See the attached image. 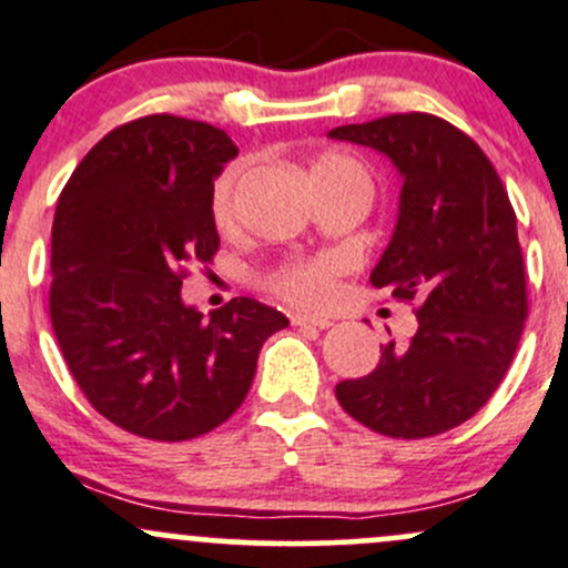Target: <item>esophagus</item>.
Here are the masks:
<instances>
[{"mask_svg":"<svg viewBox=\"0 0 568 568\" xmlns=\"http://www.w3.org/2000/svg\"><path fill=\"white\" fill-rule=\"evenodd\" d=\"M291 324L294 326H313V329H329L332 321L329 318H318V315H304V313H294L291 315Z\"/></svg>","mask_w":568,"mask_h":568,"instance_id":"1","label":"esophagus"}]
</instances>
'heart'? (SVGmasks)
Here are the masks:
<instances>
[{"label":"heart","instance_id":"obj_1","mask_svg":"<svg viewBox=\"0 0 568 568\" xmlns=\"http://www.w3.org/2000/svg\"><path fill=\"white\" fill-rule=\"evenodd\" d=\"M321 174L364 176L354 160H348L345 154L337 152L321 154V158L310 165V179ZM234 171L223 174L217 179V184H214L212 214L214 220H217V225H229L231 217H234ZM334 274H337V266H334V261L326 258L307 261V264H291L277 268L274 274H268V288H272L280 300L296 304V307H324L334 294Z\"/></svg>","mask_w":568,"mask_h":568}]
</instances>
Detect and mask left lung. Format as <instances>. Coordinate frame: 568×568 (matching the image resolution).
<instances>
[{"instance_id":"obj_1","label":"left lung","mask_w":568,"mask_h":568,"mask_svg":"<svg viewBox=\"0 0 568 568\" xmlns=\"http://www.w3.org/2000/svg\"><path fill=\"white\" fill-rule=\"evenodd\" d=\"M386 154L403 176L397 225L369 274L416 302L408 345L337 384L348 416L389 438H429L468 422L515 359L528 315L517 217L479 143L433 113H392L329 130Z\"/></svg>"}]
</instances>
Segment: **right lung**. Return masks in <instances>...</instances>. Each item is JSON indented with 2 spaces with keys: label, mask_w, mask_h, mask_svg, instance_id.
Wrapping results in <instances>:
<instances>
[{
  "label": "right lung",
  "mask_w": 568,
  "mask_h": 568,
  "mask_svg": "<svg viewBox=\"0 0 568 568\" xmlns=\"http://www.w3.org/2000/svg\"><path fill=\"white\" fill-rule=\"evenodd\" d=\"M239 149L220 128L152 113L89 149L51 229V326L98 414L149 440H190L244 403L261 345L288 318L236 296L199 313L184 264L220 247L214 176Z\"/></svg>",
  "instance_id": "obj_1"
}]
</instances>
